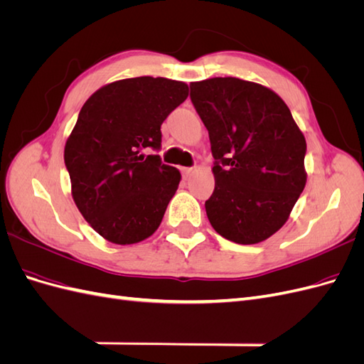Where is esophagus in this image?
<instances>
[{
	"instance_id": "1",
	"label": "esophagus",
	"mask_w": 364,
	"mask_h": 364,
	"mask_svg": "<svg viewBox=\"0 0 364 364\" xmlns=\"http://www.w3.org/2000/svg\"><path fill=\"white\" fill-rule=\"evenodd\" d=\"M181 171H182V176H183V178L185 179H188L190 178V176L196 171L193 167H183V168H181Z\"/></svg>"
}]
</instances>
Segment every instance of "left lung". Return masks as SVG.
Listing matches in <instances>:
<instances>
[{"instance_id": "obj_1", "label": "left lung", "mask_w": 364, "mask_h": 364, "mask_svg": "<svg viewBox=\"0 0 364 364\" xmlns=\"http://www.w3.org/2000/svg\"><path fill=\"white\" fill-rule=\"evenodd\" d=\"M190 90L214 156L215 188L205 202L209 223L238 245L267 240L305 188L302 132L282 98L262 85L214 77Z\"/></svg>"}]
</instances>
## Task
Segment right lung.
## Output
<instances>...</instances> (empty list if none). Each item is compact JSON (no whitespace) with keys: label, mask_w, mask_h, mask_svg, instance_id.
<instances>
[{"label":"right lung","mask_w":364,"mask_h":364,"mask_svg":"<svg viewBox=\"0 0 364 364\" xmlns=\"http://www.w3.org/2000/svg\"><path fill=\"white\" fill-rule=\"evenodd\" d=\"M188 97V85L164 77H135L95 91L65 144L73 199L97 234L134 245L159 228L181 182L162 164L161 124Z\"/></svg>","instance_id":"obj_1"}]
</instances>
